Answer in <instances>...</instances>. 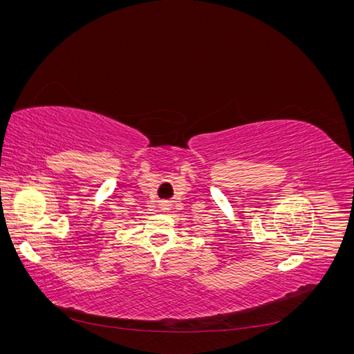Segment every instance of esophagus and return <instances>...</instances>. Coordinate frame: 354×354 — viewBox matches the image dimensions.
Masks as SVG:
<instances>
[{"label":"esophagus","instance_id":"34e87169","mask_svg":"<svg viewBox=\"0 0 354 354\" xmlns=\"http://www.w3.org/2000/svg\"><path fill=\"white\" fill-rule=\"evenodd\" d=\"M160 208H162V209H167V208H168V205H167V202H162V203H160Z\"/></svg>","mask_w":354,"mask_h":354}]
</instances>
